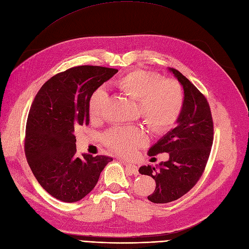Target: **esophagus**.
<instances>
[{
    "label": "esophagus",
    "mask_w": 249,
    "mask_h": 249,
    "mask_svg": "<svg viewBox=\"0 0 249 249\" xmlns=\"http://www.w3.org/2000/svg\"><path fill=\"white\" fill-rule=\"evenodd\" d=\"M123 163L127 167V170H129L133 175H139V167L136 166L135 164L129 163V162H127V161H123Z\"/></svg>",
    "instance_id": "esophagus-1"
}]
</instances>
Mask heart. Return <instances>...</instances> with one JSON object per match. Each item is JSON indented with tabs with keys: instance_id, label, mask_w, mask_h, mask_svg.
<instances>
[{
	"instance_id": "obj_1",
	"label": "heart",
	"mask_w": 249,
	"mask_h": 249,
	"mask_svg": "<svg viewBox=\"0 0 249 249\" xmlns=\"http://www.w3.org/2000/svg\"><path fill=\"white\" fill-rule=\"evenodd\" d=\"M123 91L140 100V111L146 122L155 129H164L177 121L184 106V93L179 83L162 79L158 74L145 70L129 72L117 82ZM108 99L106 87L96 89L89 100V114L99 119ZM107 145L118 153L134 154L146 145L148 135L138 126L116 127L104 135Z\"/></svg>"
}]
</instances>
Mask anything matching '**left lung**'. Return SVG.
<instances>
[{
    "label": "left lung",
    "mask_w": 249,
    "mask_h": 249,
    "mask_svg": "<svg viewBox=\"0 0 249 249\" xmlns=\"http://www.w3.org/2000/svg\"><path fill=\"white\" fill-rule=\"evenodd\" d=\"M184 90V106L175 128L165 133L149 151V156L168 153L167 161L143 165L139 172L156 182L148 199L165 204L183 196L199 180L213 143V120L209 103L181 72L168 68Z\"/></svg>",
    "instance_id": "1"
}]
</instances>
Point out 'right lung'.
I'll return each mask as SVG.
<instances>
[{"instance_id": "add662e5", "label": "right lung", "mask_w": 249, "mask_h": 249, "mask_svg": "<svg viewBox=\"0 0 249 249\" xmlns=\"http://www.w3.org/2000/svg\"><path fill=\"white\" fill-rule=\"evenodd\" d=\"M118 72L101 66H77L50 78L32 103L25 140L28 163L51 196L74 203L90 194L113 158L76 156L74 132L90 122L92 93Z\"/></svg>"}]
</instances>
